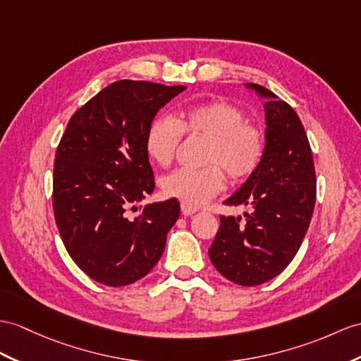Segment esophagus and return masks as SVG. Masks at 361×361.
Returning a JSON list of instances; mask_svg holds the SVG:
<instances>
[{
  "label": "esophagus",
  "instance_id": "obj_1",
  "mask_svg": "<svg viewBox=\"0 0 361 361\" xmlns=\"http://www.w3.org/2000/svg\"><path fill=\"white\" fill-rule=\"evenodd\" d=\"M180 211H182V214H183V216H191V214L197 213L199 208H197V207H195V205L188 204V202H182V204H180Z\"/></svg>",
  "mask_w": 361,
  "mask_h": 361
}]
</instances>
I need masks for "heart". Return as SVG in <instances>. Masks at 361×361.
Wrapping results in <instances>:
<instances>
[{"label": "heart", "mask_w": 361, "mask_h": 361, "mask_svg": "<svg viewBox=\"0 0 361 361\" xmlns=\"http://www.w3.org/2000/svg\"><path fill=\"white\" fill-rule=\"evenodd\" d=\"M183 135L208 137L204 169H178L161 179L165 196L191 205L205 204L225 187V173L233 182H243L259 170L265 156L263 130L247 121V114L225 99L199 102L183 109L178 118L161 114L145 133V150L159 166H169Z\"/></svg>", "instance_id": "heart-1"}]
</instances>
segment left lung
Segmentation results:
<instances>
[{
    "label": "left lung",
    "mask_w": 361,
    "mask_h": 361,
    "mask_svg": "<svg viewBox=\"0 0 361 361\" xmlns=\"http://www.w3.org/2000/svg\"><path fill=\"white\" fill-rule=\"evenodd\" d=\"M265 98L267 148L259 170L226 205L251 207L245 219L221 216L208 254L221 274L242 286H257L282 272L305 239L315 205V169L300 118L288 102L259 84Z\"/></svg>",
    "instance_id": "1"
}]
</instances>
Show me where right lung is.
<instances>
[{
    "instance_id": "add662e5",
    "label": "right lung",
    "mask_w": 361,
    "mask_h": 361,
    "mask_svg": "<svg viewBox=\"0 0 361 361\" xmlns=\"http://www.w3.org/2000/svg\"><path fill=\"white\" fill-rule=\"evenodd\" d=\"M183 85L121 79L78 109L59 140L54 165V213L70 257L107 286L145 277L159 262L179 217L170 199L136 208L154 176L145 133Z\"/></svg>"
}]
</instances>
